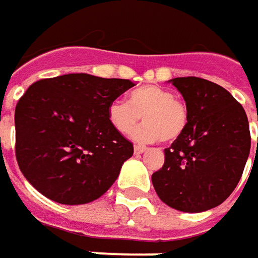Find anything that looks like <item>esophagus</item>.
I'll return each mask as SVG.
<instances>
[{
  "label": "esophagus",
  "mask_w": 258,
  "mask_h": 258,
  "mask_svg": "<svg viewBox=\"0 0 258 258\" xmlns=\"http://www.w3.org/2000/svg\"><path fill=\"white\" fill-rule=\"evenodd\" d=\"M134 151L136 155H141V154H144L145 151H146V148H145V146H141V145H135Z\"/></svg>",
  "instance_id": "1"
}]
</instances>
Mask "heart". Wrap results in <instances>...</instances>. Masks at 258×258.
<instances>
[{"mask_svg":"<svg viewBox=\"0 0 258 258\" xmlns=\"http://www.w3.org/2000/svg\"><path fill=\"white\" fill-rule=\"evenodd\" d=\"M107 114L112 126L123 135L131 134L142 116L145 123L134 132L135 139L141 142L161 139L169 144L185 132L188 124L186 104L176 99L169 89L155 85L134 90L127 97V103L112 102Z\"/></svg>","mask_w":258,"mask_h":258,"instance_id":"1","label":"heart"}]
</instances>
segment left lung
<instances>
[{
    "label": "left lung",
    "mask_w": 258,
    "mask_h": 258,
    "mask_svg": "<svg viewBox=\"0 0 258 258\" xmlns=\"http://www.w3.org/2000/svg\"><path fill=\"white\" fill-rule=\"evenodd\" d=\"M188 107L186 129L165 152L152 175L158 197L183 213L223 204L243 175L251 138L243 106L230 92L200 77L169 80Z\"/></svg>",
    "instance_id": "1"
}]
</instances>
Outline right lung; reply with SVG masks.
Returning <instances> with one entry per match:
<instances>
[{"label":"right lung","mask_w":258,"mask_h":258,"mask_svg":"<svg viewBox=\"0 0 258 258\" xmlns=\"http://www.w3.org/2000/svg\"><path fill=\"white\" fill-rule=\"evenodd\" d=\"M134 86L86 73L30 86L15 106V156L25 179L58 204L100 198L134 155L107 114L109 104Z\"/></svg>","instance_id":"right-lung-1"}]
</instances>
